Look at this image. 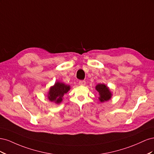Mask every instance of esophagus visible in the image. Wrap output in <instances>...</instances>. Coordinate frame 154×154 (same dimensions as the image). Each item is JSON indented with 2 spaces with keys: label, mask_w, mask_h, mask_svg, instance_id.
<instances>
[{
  "label": "esophagus",
  "mask_w": 154,
  "mask_h": 154,
  "mask_svg": "<svg viewBox=\"0 0 154 154\" xmlns=\"http://www.w3.org/2000/svg\"><path fill=\"white\" fill-rule=\"evenodd\" d=\"M78 83H79V85H85L86 84V82L84 80H81V81H79Z\"/></svg>",
  "instance_id": "34e87169"
}]
</instances>
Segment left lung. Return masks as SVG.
<instances>
[{
	"label": "left lung",
	"mask_w": 154,
	"mask_h": 154,
	"mask_svg": "<svg viewBox=\"0 0 154 154\" xmlns=\"http://www.w3.org/2000/svg\"><path fill=\"white\" fill-rule=\"evenodd\" d=\"M96 91L99 92V100L101 102H105L110 100L112 97V93L109 88L103 83L97 84L96 86Z\"/></svg>",
	"instance_id": "8db88e82"
}]
</instances>
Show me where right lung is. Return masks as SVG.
I'll list each match as a JSON object with an SVG mask.
<instances>
[{
    "label": "right lung",
    "instance_id": "obj_1",
    "mask_svg": "<svg viewBox=\"0 0 154 154\" xmlns=\"http://www.w3.org/2000/svg\"><path fill=\"white\" fill-rule=\"evenodd\" d=\"M70 86L66 85L63 83L59 82L55 83L53 86L51 87L48 92V99L49 101L59 104L63 100V96L70 90Z\"/></svg>",
    "mask_w": 154,
    "mask_h": 154
}]
</instances>
